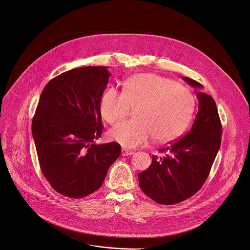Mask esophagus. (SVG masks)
Listing matches in <instances>:
<instances>
[{
  "label": "esophagus",
  "instance_id": "obj_1",
  "mask_svg": "<svg viewBox=\"0 0 250 250\" xmlns=\"http://www.w3.org/2000/svg\"><path fill=\"white\" fill-rule=\"evenodd\" d=\"M133 153H134V151H132V150H125V149H123V150H122V155H124V156L131 155V154H133Z\"/></svg>",
  "mask_w": 250,
  "mask_h": 250
}]
</instances>
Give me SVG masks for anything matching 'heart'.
I'll return each instance as SVG.
<instances>
[{
	"label": "heart",
	"mask_w": 250,
	"mask_h": 250,
	"mask_svg": "<svg viewBox=\"0 0 250 250\" xmlns=\"http://www.w3.org/2000/svg\"><path fill=\"white\" fill-rule=\"evenodd\" d=\"M130 108H135V119L122 122L110 131L112 140L128 149L146 144L151 136L158 142L178 137L192 116L194 98L182 84L143 73L125 81L123 92L110 88L100 99V116L111 125L124 119Z\"/></svg>",
	"instance_id": "1"
}]
</instances>
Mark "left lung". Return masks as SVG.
<instances>
[{
  "label": "left lung",
  "mask_w": 250,
  "mask_h": 250,
  "mask_svg": "<svg viewBox=\"0 0 250 250\" xmlns=\"http://www.w3.org/2000/svg\"><path fill=\"white\" fill-rule=\"evenodd\" d=\"M190 86L199 82L183 77ZM198 111L192 127L183 137L152 155L150 167L138 174L143 192L161 205H174L193 196L205 184L220 148L222 126L214 100L197 92Z\"/></svg>",
  "instance_id": "obj_1"
}]
</instances>
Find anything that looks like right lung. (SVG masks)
I'll return each mask as SVG.
<instances>
[{
	"mask_svg": "<svg viewBox=\"0 0 250 250\" xmlns=\"http://www.w3.org/2000/svg\"><path fill=\"white\" fill-rule=\"evenodd\" d=\"M110 75L106 66L71 69L41 95L32 133L43 176L63 196L83 198L98 190L121 154L117 142L94 144L103 129L100 99Z\"/></svg>",
	"mask_w": 250,
	"mask_h": 250,
	"instance_id": "add662e5",
	"label": "right lung"
}]
</instances>
